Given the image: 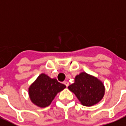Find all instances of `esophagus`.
Returning a JSON list of instances; mask_svg holds the SVG:
<instances>
[{
    "label": "esophagus",
    "mask_w": 126,
    "mask_h": 126,
    "mask_svg": "<svg viewBox=\"0 0 126 126\" xmlns=\"http://www.w3.org/2000/svg\"><path fill=\"white\" fill-rule=\"evenodd\" d=\"M63 83H64V84L65 85L66 87H68V85H69V83H68V81H64V82H63Z\"/></svg>",
    "instance_id": "1"
}]
</instances>
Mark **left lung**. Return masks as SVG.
<instances>
[{
	"label": "left lung",
	"instance_id": "8db88e82",
	"mask_svg": "<svg viewBox=\"0 0 126 126\" xmlns=\"http://www.w3.org/2000/svg\"><path fill=\"white\" fill-rule=\"evenodd\" d=\"M81 104L91 107L99 103L105 95V87L97 78L85 72H81L75 78L74 83L68 86Z\"/></svg>",
	"mask_w": 126,
	"mask_h": 126
}]
</instances>
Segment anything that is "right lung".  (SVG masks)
I'll use <instances>...</instances> for the list:
<instances>
[{"instance_id": "obj_1", "label": "right lung", "mask_w": 126, "mask_h": 126, "mask_svg": "<svg viewBox=\"0 0 126 126\" xmlns=\"http://www.w3.org/2000/svg\"><path fill=\"white\" fill-rule=\"evenodd\" d=\"M65 85L45 74H40L29 87L30 98L34 105L45 108L50 105L57 93L66 88Z\"/></svg>"}]
</instances>
